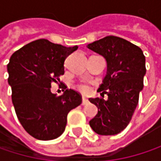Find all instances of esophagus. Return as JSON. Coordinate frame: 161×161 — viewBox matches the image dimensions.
<instances>
[{
    "label": "esophagus",
    "instance_id": "obj_1",
    "mask_svg": "<svg viewBox=\"0 0 161 161\" xmlns=\"http://www.w3.org/2000/svg\"><path fill=\"white\" fill-rule=\"evenodd\" d=\"M87 103H88V100L86 99L85 97H82V104H83V105H86V104H87Z\"/></svg>",
    "mask_w": 161,
    "mask_h": 161
}]
</instances>
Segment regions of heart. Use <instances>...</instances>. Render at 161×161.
Masks as SVG:
<instances>
[{
    "label": "heart",
    "mask_w": 161,
    "mask_h": 161,
    "mask_svg": "<svg viewBox=\"0 0 161 161\" xmlns=\"http://www.w3.org/2000/svg\"><path fill=\"white\" fill-rule=\"evenodd\" d=\"M78 87H79V89H80L81 91H83V92L88 91V86L86 85H85V84H81V85L78 86Z\"/></svg>",
    "instance_id": "1"
}]
</instances>
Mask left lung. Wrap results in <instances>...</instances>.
Listing matches in <instances>:
<instances>
[{"label":"left lung","mask_w":161,"mask_h":161,"mask_svg":"<svg viewBox=\"0 0 161 161\" xmlns=\"http://www.w3.org/2000/svg\"><path fill=\"white\" fill-rule=\"evenodd\" d=\"M86 47L103 56L107 63L98 91L102 96L107 94L108 99L89 98L98 108L89 125L100 135L117 134L129 125L138 104L146 73L145 57L140 47L116 36L104 37Z\"/></svg>","instance_id":"obj_1"}]
</instances>
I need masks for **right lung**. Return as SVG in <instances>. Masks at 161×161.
Here are the masks:
<instances>
[{"mask_svg":"<svg viewBox=\"0 0 161 161\" xmlns=\"http://www.w3.org/2000/svg\"><path fill=\"white\" fill-rule=\"evenodd\" d=\"M77 48L39 39L10 58L8 84L16 116L35 139L48 141L59 137L65 130L68 113L82 103L81 95L74 89H66L57 97L50 88L52 82L57 83L64 75L66 58Z\"/></svg>","mask_w":161,"mask_h":161,"instance_id":"1","label":"right lung"}]
</instances>
